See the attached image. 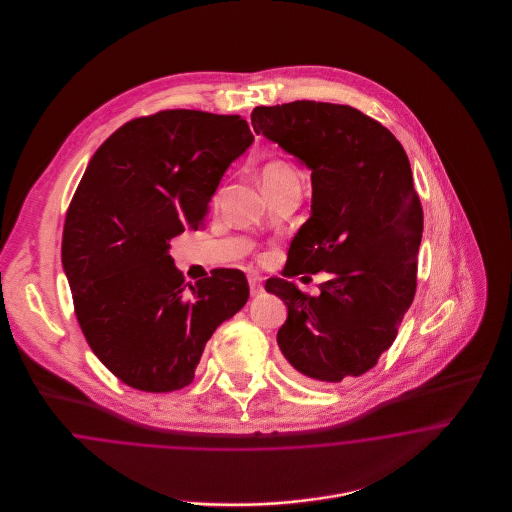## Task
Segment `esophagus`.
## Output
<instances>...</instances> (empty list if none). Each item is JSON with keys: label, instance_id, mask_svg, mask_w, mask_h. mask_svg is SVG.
Returning a JSON list of instances; mask_svg holds the SVG:
<instances>
[{"label": "esophagus", "instance_id": "esophagus-1", "mask_svg": "<svg viewBox=\"0 0 512 512\" xmlns=\"http://www.w3.org/2000/svg\"><path fill=\"white\" fill-rule=\"evenodd\" d=\"M247 280H249L251 295H259V293L263 292V284H261V276L259 274H249Z\"/></svg>", "mask_w": 512, "mask_h": 512}]
</instances>
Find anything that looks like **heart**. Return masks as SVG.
I'll use <instances>...</instances> for the list:
<instances>
[{
  "label": "heart",
  "instance_id": "b5f03b06",
  "mask_svg": "<svg viewBox=\"0 0 512 512\" xmlns=\"http://www.w3.org/2000/svg\"><path fill=\"white\" fill-rule=\"evenodd\" d=\"M261 180H263V186L268 188V186H280L286 182H297L299 178L292 163L284 159H270L261 171Z\"/></svg>",
  "mask_w": 512,
  "mask_h": 512
}]
</instances>
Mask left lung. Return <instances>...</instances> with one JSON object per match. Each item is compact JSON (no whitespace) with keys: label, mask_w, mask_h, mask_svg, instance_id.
<instances>
[{"label":"left lung","mask_w":512,"mask_h":512,"mask_svg":"<svg viewBox=\"0 0 512 512\" xmlns=\"http://www.w3.org/2000/svg\"><path fill=\"white\" fill-rule=\"evenodd\" d=\"M251 124L311 169V217L290 244L284 276H332L317 297L268 278L267 292L288 307L280 351L309 384L361 376L390 349L416 292L424 217L409 157L386 126L349 105H261Z\"/></svg>","instance_id":"8db88e82"}]
</instances>
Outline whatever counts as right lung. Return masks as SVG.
I'll return each instance as SVG.
<instances>
[{
    "label": "right lung",
    "mask_w": 512,
    "mask_h": 512,
    "mask_svg": "<svg viewBox=\"0 0 512 512\" xmlns=\"http://www.w3.org/2000/svg\"><path fill=\"white\" fill-rule=\"evenodd\" d=\"M251 144L240 115L159 111L113 132L74 192L61 244L74 313L99 361L134 390L192 384L205 343L247 303L238 268L184 284L169 242L203 226L222 174Z\"/></svg>",
    "instance_id": "right-lung-1"
}]
</instances>
